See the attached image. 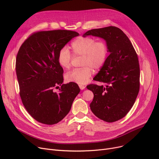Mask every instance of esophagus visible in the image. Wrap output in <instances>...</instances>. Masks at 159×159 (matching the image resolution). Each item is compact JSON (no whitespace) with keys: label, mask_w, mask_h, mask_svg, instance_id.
<instances>
[{"label":"esophagus","mask_w":159,"mask_h":159,"mask_svg":"<svg viewBox=\"0 0 159 159\" xmlns=\"http://www.w3.org/2000/svg\"><path fill=\"white\" fill-rule=\"evenodd\" d=\"M79 88H80V89L81 90H83V89H85L86 86H82V85H79Z\"/></svg>","instance_id":"34e87169"}]
</instances>
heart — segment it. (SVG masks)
<instances>
[{
  "label": "heart",
  "mask_w": 159,
  "mask_h": 159,
  "mask_svg": "<svg viewBox=\"0 0 159 159\" xmlns=\"http://www.w3.org/2000/svg\"><path fill=\"white\" fill-rule=\"evenodd\" d=\"M71 49L75 56L83 57L81 69H75L66 75L68 82L85 84L93 74L92 68L97 70L104 65L108 55V46L104 41H98L92 37H81L75 39L71 44ZM58 62L64 69L71 65L72 56L68 48L63 47L58 53Z\"/></svg>",
  "instance_id": "b5f03b06"
}]
</instances>
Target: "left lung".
<instances>
[{
  "mask_svg": "<svg viewBox=\"0 0 159 159\" xmlns=\"http://www.w3.org/2000/svg\"><path fill=\"white\" fill-rule=\"evenodd\" d=\"M88 35L103 39L110 53L93 78L105 83V86H87L94 95L89 105L91 110L104 121H117L131 109L139 91L140 68L137 53L128 37L119 28L91 30L82 36Z\"/></svg>",
  "mask_w": 159,
  "mask_h": 159,
  "instance_id": "8db88e82",
  "label": "left lung"
}]
</instances>
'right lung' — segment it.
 Instances as JSON below:
<instances>
[{
	"mask_svg": "<svg viewBox=\"0 0 159 159\" xmlns=\"http://www.w3.org/2000/svg\"><path fill=\"white\" fill-rule=\"evenodd\" d=\"M76 31L52 30L33 33L21 45L16 58V73L23 105L37 121L52 125L69 113L80 92L77 84L63 83V69L58 62L60 49ZM61 85L58 93L53 91Z\"/></svg>",
	"mask_w": 159,
	"mask_h": 159,
	"instance_id": "right-lung-1",
	"label": "right lung"
}]
</instances>
